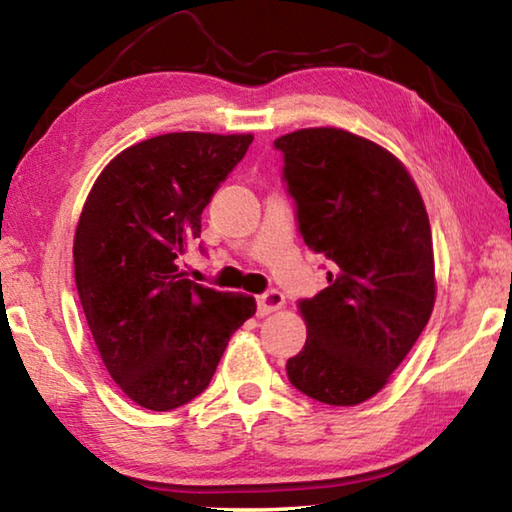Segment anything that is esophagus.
<instances>
[{"label": "esophagus", "mask_w": 512, "mask_h": 512, "mask_svg": "<svg viewBox=\"0 0 512 512\" xmlns=\"http://www.w3.org/2000/svg\"><path fill=\"white\" fill-rule=\"evenodd\" d=\"M284 305V293L277 291V289H271L262 293V296H257V311L259 316H268L273 314V311H277Z\"/></svg>", "instance_id": "obj_1"}]
</instances>
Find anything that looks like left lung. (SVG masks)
Segmentation results:
<instances>
[{
	"instance_id": "obj_1",
	"label": "left lung",
	"mask_w": 512,
	"mask_h": 512,
	"mask_svg": "<svg viewBox=\"0 0 512 512\" xmlns=\"http://www.w3.org/2000/svg\"><path fill=\"white\" fill-rule=\"evenodd\" d=\"M282 180L309 250L327 259V289L298 300L307 343L287 361L300 393L332 406L384 388L429 323L431 225L402 162L341 128L277 137Z\"/></svg>"
}]
</instances>
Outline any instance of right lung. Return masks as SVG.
I'll return each mask as SVG.
<instances>
[{"mask_svg":"<svg viewBox=\"0 0 512 512\" xmlns=\"http://www.w3.org/2000/svg\"><path fill=\"white\" fill-rule=\"evenodd\" d=\"M250 142L151 137L121 151L85 201L74 237L83 314L110 377L144 409L173 411L201 395L232 332L257 309L253 296L214 291L180 271L203 210Z\"/></svg>","mask_w":512,"mask_h":512,"instance_id":"obj_1","label":"right lung"}]
</instances>
